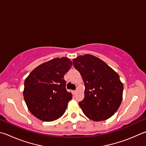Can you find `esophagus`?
<instances>
[{"label":"esophagus","mask_w":146,"mask_h":146,"mask_svg":"<svg viewBox=\"0 0 146 146\" xmlns=\"http://www.w3.org/2000/svg\"><path fill=\"white\" fill-rule=\"evenodd\" d=\"M72 93H73V94H75L76 93V91H72Z\"/></svg>","instance_id":"1"}]
</instances>
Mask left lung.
Returning a JSON list of instances; mask_svg holds the SVG:
<instances>
[{"label":"left lung","instance_id":"obj_1","mask_svg":"<svg viewBox=\"0 0 146 146\" xmlns=\"http://www.w3.org/2000/svg\"><path fill=\"white\" fill-rule=\"evenodd\" d=\"M85 85L84 98L78 104L87 117L104 121L114 114L123 100V85L115 71L92 55L73 59Z\"/></svg>","mask_w":146,"mask_h":146}]
</instances>
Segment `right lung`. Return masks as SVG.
Segmentation results:
<instances>
[{
  "instance_id": "obj_1",
  "label": "right lung",
  "mask_w": 146,
  "mask_h": 146,
  "mask_svg": "<svg viewBox=\"0 0 146 146\" xmlns=\"http://www.w3.org/2000/svg\"><path fill=\"white\" fill-rule=\"evenodd\" d=\"M71 66L68 57L55 58L38 66L25 79L23 97L29 110L36 117L50 122L64 114L72 99L64 79Z\"/></svg>"
}]
</instances>
